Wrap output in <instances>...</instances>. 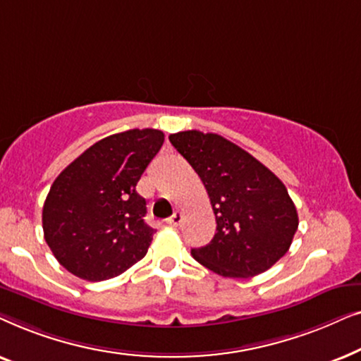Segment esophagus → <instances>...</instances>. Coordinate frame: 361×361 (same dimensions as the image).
<instances>
[{
    "mask_svg": "<svg viewBox=\"0 0 361 361\" xmlns=\"http://www.w3.org/2000/svg\"><path fill=\"white\" fill-rule=\"evenodd\" d=\"M182 220H184V214H182V212H176L174 215L167 219V224L171 226H179L182 224Z\"/></svg>",
    "mask_w": 361,
    "mask_h": 361,
    "instance_id": "obj_1",
    "label": "esophagus"
}]
</instances>
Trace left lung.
Instances as JSON below:
<instances>
[{"instance_id":"1","label":"left lung","mask_w":361,"mask_h":361,"mask_svg":"<svg viewBox=\"0 0 361 361\" xmlns=\"http://www.w3.org/2000/svg\"><path fill=\"white\" fill-rule=\"evenodd\" d=\"M169 141L204 182L216 220L215 236L192 250L194 259L224 278H250L278 263L299 225L283 182L220 135L190 130Z\"/></svg>"}]
</instances>
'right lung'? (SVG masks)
I'll list each match as a JSON object with an SVG mask.
<instances>
[{
  "label": "right lung",
  "instance_id": "add662e5",
  "mask_svg": "<svg viewBox=\"0 0 361 361\" xmlns=\"http://www.w3.org/2000/svg\"><path fill=\"white\" fill-rule=\"evenodd\" d=\"M164 133L128 130L106 136L71 162L49 190L44 238L56 259L77 278L105 281L142 259L154 230L136 192L159 152Z\"/></svg>",
  "mask_w": 361,
  "mask_h": 361
}]
</instances>
